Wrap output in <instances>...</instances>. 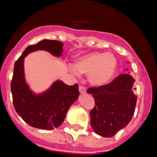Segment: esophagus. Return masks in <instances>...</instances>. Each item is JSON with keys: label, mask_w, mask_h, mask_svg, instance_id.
Wrapping results in <instances>:
<instances>
[{"label": "esophagus", "mask_w": 157, "mask_h": 157, "mask_svg": "<svg viewBox=\"0 0 157 157\" xmlns=\"http://www.w3.org/2000/svg\"><path fill=\"white\" fill-rule=\"evenodd\" d=\"M79 91H80V93L83 94V93H86V88L83 86H79Z\"/></svg>", "instance_id": "obj_1"}]
</instances>
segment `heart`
I'll return each instance as SVG.
<instances>
[{
    "label": "heart",
    "instance_id": "b5f03b06",
    "mask_svg": "<svg viewBox=\"0 0 157 157\" xmlns=\"http://www.w3.org/2000/svg\"><path fill=\"white\" fill-rule=\"evenodd\" d=\"M117 60L112 53L91 52L82 55L71 66L75 75L80 74L88 76L89 81L94 86H103L108 83L115 74Z\"/></svg>",
    "mask_w": 157,
    "mask_h": 157
}]
</instances>
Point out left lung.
<instances>
[{
  "mask_svg": "<svg viewBox=\"0 0 157 157\" xmlns=\"http://www.w3.org/2000/svg\"><path fill=\"white\" fill-rule=\"evenodd\" d=\"M134 81L129 74H123L108 84L86 90L95 99L90 114V124L96 134L112 137L131 121L137 103Z\"/></svg>",
  "mask_w": 157,
  "mask_h": 157,
  "instance_id": "obj_1",
  "label": "left lung"
}]
</instances>
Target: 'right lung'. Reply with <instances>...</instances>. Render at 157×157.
I'll use <instances>...</instances> for the list:
<instances>
[{"label":"right lung","instance_id":"obj_1","mask_svg":"<svg viewBox=\"0 0 157 157\" xmlns=\"http://www.w3.org/2000/svg\"><path fill=\"white\" fill-rule=\"evenodd\" d=\"M45 50L55 56H61L63 43L56 40H44L25 49L15 62L11 93L13 104L19 115L32 127L44 130L58 128L65 118L71 105L78 97V85L68 86L57 80L45 93L36 95L29 90L24 78L23 61L30 52Z\"/></svg>","mask_w":157,"mask_h":157}]
</instances>
